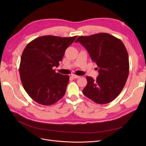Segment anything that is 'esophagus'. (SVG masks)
<instances>
[{"instance_id": "34e87169", "label": "esophagus", "mask_w": 146, "mask_h": 146, "mask_svg": "<svg viewBox=\"0 0 146 146\" xmlns=\"http://www.w3.org/2000/svg\"><path fill=\"white\" fill-rule=\"evenodd\" d=\"M72 77H73L74 79H78V78H80V76H78V75H76V74H72Z\"/></svg>"}]
</instances>
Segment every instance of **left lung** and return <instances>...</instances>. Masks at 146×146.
<instances>
[{
  "label": "left lung",
  "instance_id": "obj_1",
  "mask_svg": "<svg viewBox=\"0 0 146 146\" xmlns=\"http://www.w3.org/2000/svg\"><path fill=\"white\" fill-rule=\"evenodd\" d=\"M79 42L86 48L99 73L96 79L87 76L83 94L96 104L112 102L121 93L129 74L127 49L121 40L107 33L80 36Z\"/></svg>",
  "mask_w": 146,
  "mask_h": 146
}]
</instances>
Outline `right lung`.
Returning a JSON list of instances; mask_svg holds the SVG:
<instances>
[{"label":"right lung","mask_w":146,"mask_h":146,"mask_svg":"<svg viewBox=\"0 0 146 146\" xmlns=\"http://www.w3.org/2000/svg\"><path fill=\"white\" fill-rule=\"evenodd\" d=\"M77 36H41L31 41L24 50L19 66L20 78L28 95L38 104L49 106L66 93L69 76L56 73L66 50Z\"/></svg>","instance_id":"obj_1"}]
</instances>
